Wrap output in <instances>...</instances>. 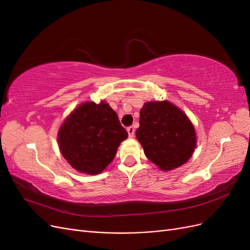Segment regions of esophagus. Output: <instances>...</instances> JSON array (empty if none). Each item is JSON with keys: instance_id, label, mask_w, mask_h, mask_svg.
I'll list each match as a JSON object with an SVG mask.
<instances>
[{"instance_id": "34e87169", "label": "esophagus", "mask_w": 250, "mask_h": 250, "mask_svg": "<svg viewBox=\"0 0 250 250\" xmlns=\"http://www.w3.org/2000/svg\"><path fill=\"white\" fill-rule=\"evenodd\" d=\"M127 132H128V135H129V138H133L134 137V132H135L134 127H132V126L128 127L127 128Z\"/></svg>"}]
</instances>
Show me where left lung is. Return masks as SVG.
Listing matches in <instances>:
<instances>
[{"label":"left lung","instance_id":"left-lung-1","mask_svg":"<svg viewBox=\"0 0 250 250\" xmlns=\"http://www.w3.org/2000/svg\"><path fill=\"white\" fill-rule=\"evenodd\" d=\"M135 134L145 155L162 170L180 167L196 147L191 121L169 101L145 103Z\"/></svg>","mask_w":250,"mask_h":250}]
</instances>
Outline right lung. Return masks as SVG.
<instances>
[{
	"mask_svg": "<svg viewBox=\"0 0 250 250\" xmlns=\"http://www.w3.org/2000/svg\"><path fill=\"white\" fill-rule=\"evenodd\" d=\"M128 132L107 103L81 104L58 132L59 148L74 169L99 174L111 163Z\"/></svg>",
	"mask_w": 250,
	"mask_h": 250,
	"instance_id": "1",
	"label": "right lung"
}]
</instances>
